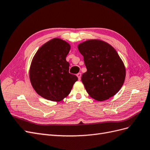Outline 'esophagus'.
Listing matches in <instances>:
<instances>
[{
  "label": "esophagus",
  "mask_w": 150,
  "mask_h": 150,
  "mask_svg": "<svg viewBox=\"0 0 150 150\" xmlns=\"http://www.w3.org/2000/svg\"><path fill=\"white\" fill-rule=\"evenodd\" d=\"M76 76H77V77H78L79 80H80L81 79V73H79V74H76Z\"/></svg>",
  "instance_id": "obj_1"
}]
</instances>
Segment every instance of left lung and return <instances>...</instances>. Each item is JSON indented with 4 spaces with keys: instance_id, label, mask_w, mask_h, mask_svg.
Listing matches in <instances>:
<instances>
[{
    "instance_id": "8db88e82",
    "label": "left lung",
    "mask_w": 150,
    "mask_h": 150,
    "mask_svg": "<svg viewBox=\"0 0 150 150\" xmlns=\"http://www.w3.org/2000/svg\"><path fill=\"white\" fill-rule=\"evenodd\" d=\"M86 67L81 81L88 95L97 101L109 99L122 88L126 69L117 52L103 40H86L78 45Z\"/></svg>"
}]
</instances>
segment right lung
<instances>
[{"label": "right lung", "instance_id": "add662e5", "mask_svg": "<svg viewBox=\"0 0 150 150\" xmlns=\"http://www.w3.org/2000/svg\"><path fill=\"white\" fill-rule=\"evenodd\" d=\"M70 50L68 42L54 38L40 47L33 57L29 78L32 87L42 97L60 101L69 95L78 80L69 71L66 57Z\"/></svg>", "mask_w": 150, "mask_h": 150}]
</instances>
